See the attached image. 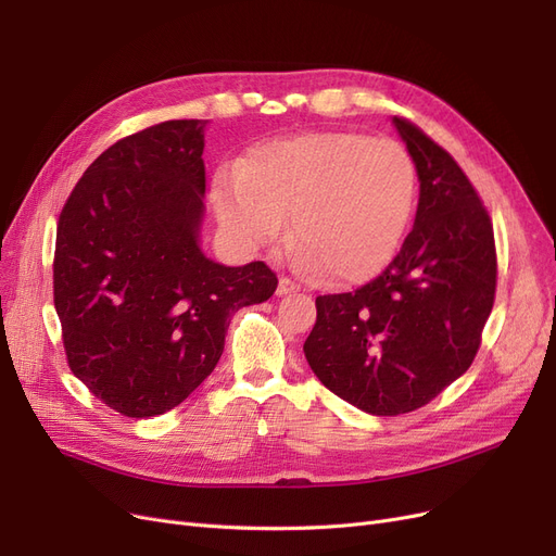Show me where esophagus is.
<instances>
[{
	"instance_id": "1",
	"label": "esophagus",
	"mask_w": 556,
	"mask_h": 556,
	"mask_svg": "<svg viewBox=\"0 0 556 556\" xmlns=\"http://www.w3.org/2000/svg\"><path fill=\"white\" fill-rule=\"evenodd\" d=\"M298 291H300V286H298L293 279H288V277H281V279H279V283H277V295H279V298L298 293Z\"/></svg>"
}]
</instances>
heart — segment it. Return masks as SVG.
I'll use <instances>...</instances> for the list:
<instances>
[{"mask_svg":"<svg viewBox=\"0 0 556 556\" xmlns=\"http://www.w3.org/2000/svg\"><path fill=\"white\" fill-rule=\"evenodd\" d=\"M412 154L391 138L313 131L254 148L213 186L220 225L243 245L291 231L302 268L338 283L379 275L397 254L416 206Z\"/></svg>","mask_w":556,"mask_h":556,"instance_id":"heart-1","label":"heart"}]
</instances>
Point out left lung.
Wrapping results in <instances>:
<instances>
[{
	"instance_id": "8db88e82",
	"label": "left lung",
	"mask_w": 556,
	"mask_h": 556,
	"mask_svg": "<svg viewBox=\"0 0 556 556\" xmlns=\"http://www.w3.org/2000/svg\"><path fill=\"white\" fill-rule=\"evenodd\" d=\"M420 200L414 229L377 279L316 298L304 354L331 393L372 416L416 412L475 361L495 302L493 225L458 163L404 117Z\"/></svg>"
}]
</instances>
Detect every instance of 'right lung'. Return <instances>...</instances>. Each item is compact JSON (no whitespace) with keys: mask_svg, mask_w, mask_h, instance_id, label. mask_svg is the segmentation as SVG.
<instances>
[{"mask_svg":"<svg viewBox=\"0 0 556 556\" xmlns=\"http://www.w3.org/2000/svg\"><path fill=\"white\" fill-rule=\"evenodd\" d=\"M206 123L167 119L117 140L59 215L67 366L127 418L181 404L218 366L233 313L277 291L263 261L227 268L200 250Z\"/></svg>","mask_w":556,"mask_h":556,"instance_id":"add662e5","label":"right lung"}]
</instances>
